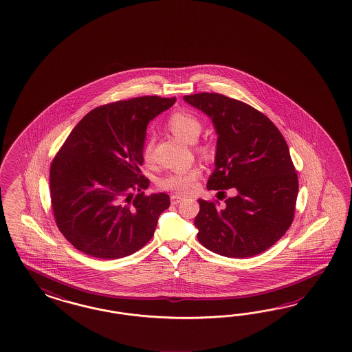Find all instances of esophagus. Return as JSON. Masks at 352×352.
I'll use <instances>...</instances> for the list:
<instances>
[{"label": "esophagus", "mask_w": 352, "mask_h": 352, "mask_svg": "<svg viewBox=\"0 0 352 352\" xmlns=\"http://www.w3.org/2000/svg\"><path fill=\"white\" fill-rule=\"evenodd\" d=\"M182 200H183V197L181 195H171L170 196V201L173 205L181 203Z\"/></svg>", "instance_id": "1"}]
</instances>
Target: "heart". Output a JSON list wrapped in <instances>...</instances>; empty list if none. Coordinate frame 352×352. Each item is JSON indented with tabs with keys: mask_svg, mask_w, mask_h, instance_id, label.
Segmentation results:
<instances>
[{
	"mask_svg": "<svg viewBox=\"0 0 352 352\" xmlns=\"http://www.w3.org/2000/svg\"><path fill=\"white\" fill-rule=\"evenodd\" d=\"M166 128L169 129L177 138L181 139L186 143H195L201 133V124L199 118L184 111L174 112L166 121ZM152 151H153L152 140H148L143 147V160L147 164L152 162V157H153ZM203 151L205 152L206 149ZM199 175H200L199 168L192 166V168L181 169V170L168 174L166 177L161 178L159 184L164 190H169L182 195H188L195 191Z\"/></svg>",
	"mask_w": 352,
	"mask_h": 352,
	"instance_id": "heart-1",
	"label": "heart"
}]
</instances>
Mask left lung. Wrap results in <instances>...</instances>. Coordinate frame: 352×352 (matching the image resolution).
Here are the masks:
<instances>
[{"label":"left lung","instance_id":"1","mask_svg":"<svg viewBox=\"0 0 352 352\" xmlns=\"http://www.w3.org/2000/svg\"><path fill=\"white\" fill-rule=\"evenodd\" d=\"M183 99L212 118L218 135L206 188L236 191L223 208L199 200V241L230 258L265 252L288 231L297 203L298 177L285 139L270 118L240 100L217 93Z\"/></svg>","mask_w":352,"mask_h":352}]
</instances>
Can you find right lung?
Masks as SVG:
<instances>
[{
    "instance_id": "right-lung-1",
    "label": "right lung",
    "mask_w": 352,
    "mask_h": 352,
    "mask_svg": "<svg viewBox=\"0 0 352 352\" xmlns=\"http://www.w3.org/2000/svg\"><path fill=\"white\" fill-rule=\"evenodd\" d=\"M175 100L139 96L98 107L65 139L50 168V196L56 226L77 250L118 259L153 236L170 197L146 196L149 181L139 168L149 121Z\"/></svg>"
}]
</instances>
